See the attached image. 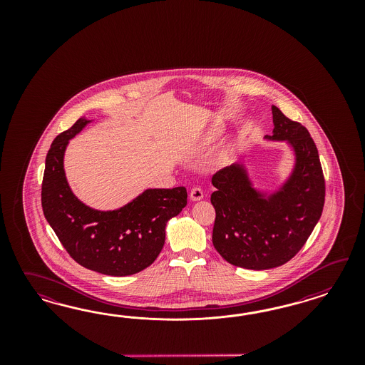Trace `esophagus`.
<instances>
[{"instance_id": "esophagus-1", "label": "esophagus", "mask_w": 365, "mask_h": 365, "mask_svg": "<svg viewBox=\"0 0 365 365\" xmlns=\"http://www.w3.org/2000/svg\"><path fill=\"white\" fill-rule=\"evenodd\" d=\"M203 197H205V194H203V190H202V188H191V191H190V199H191V200H200Z\"/></svg>"}]
</instances>
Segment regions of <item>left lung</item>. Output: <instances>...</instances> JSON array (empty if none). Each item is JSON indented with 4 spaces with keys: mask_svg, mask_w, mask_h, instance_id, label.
<instances>
[{
    "mask_svg": "<svg viewBox=\"0 0 365 365\" xmlns=\"http://www.w3.org/2000/svg\"><path fill=\"white\" fill-rule=\"evenodd\" d=\"M273 136L289 140L297 165L282 191L269 200L252 188L242 166L217 171L211 183L215 209L212 245L232 265L253 270L284 265L299 253L319 222L325 202V179L309 131L272 106Z\"/></svg>",
    "mask_w": 365,
    "mask_h": 365,
    "instance_id": "8db88e82",
    "label": "left lung"
}]
</instances>
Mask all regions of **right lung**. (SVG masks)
<instances>
[{
  "instance_id": "1",
  "label": "right lung",
  "mask_w": 365,
  "mask_h": 365,
  "mask_svg": "<svg viewBox=\"0 0 365 365\" xmlns=\"http://www.w3.org/2000/svg\"><path fill=\"white\" fill-rule=\"evenodd\" d=\"M87 123L78 119L51 144L41 185L43 211L78 265L107 276H131L151 265L160 253L166 223L187 205V190H145L127 206L107 212L84 206L66 183L63 156L68 140Z\"/></svg>"
}]
</instances>
